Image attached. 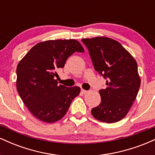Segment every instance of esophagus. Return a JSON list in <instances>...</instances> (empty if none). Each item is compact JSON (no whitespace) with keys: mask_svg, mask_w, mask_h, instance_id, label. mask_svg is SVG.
Wrapping results in <instances>:
<instances>
[{"mask_svg":"<svg viewBox=\"0 0 155 155\" xmlns=\"http://www.w3.org/2000/svg\"><path fill=\"white\" fill-rule=\"evenodd\" d=\"M81 93H82V94H86L87 92V90H83V89H81Z\"/></svg>","mask_w":155,"mask_h":155,"instance_id":"34e87169","label":"esophagus"}]
</instances>
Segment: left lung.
<instances>
[{
    "instance_id": "8db88e82",
    "label": "left lung",
    "mask_w": 155,
    "mask_h": 155,
    "mask_svg": "<svg viewBox=\"0 0 155 155\" xmlns=\"http://www.w3.org/2000/svg\"><path fill=\"white\" fill-rule=\"evenodd\" d=\"M95 69L106 80L99 91L101 102L91 110L101 122L114 123L124 118L136 100L140 85L134 58L120 43L107 37L83 38Z\"/></svg>"
}]
</instances>
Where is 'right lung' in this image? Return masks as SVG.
<instances>
[{
	"instance_id": "obj_1",
	"label": "right lung",
	"mask_w": 155,
	"mask_h": 155,
	"mask_svg": "<svg viewBox=\"0 0 155 155\" xmlns=\"http://www.w3.org/2000/svg\"><path fill=\"white\" fill-rule=\"evenodd\" d=\"M84 52L75 39L49 40L35 44L17 67V90L28 110L47 123L61 120L79 95V87H66L54 79L68 57Z\"/></svg>"
}]
</instances>
